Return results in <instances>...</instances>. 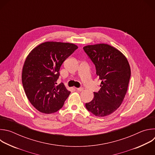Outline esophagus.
<instances>
[{
  "label": "esophagus",
  "instance_id": "obj_1",
  "mask_svg": "<svg viewBox=\"0 0 155 155\" xmlns=\"http://www.w3.org/2000/svg\"><path fill=\"white\" fill-rule=\"evenodd\" d=\"M76 89H77V90L78 91H80V92L83 91V87H78V88H76Z\"/></svg>",
  "mask_w": 155,
  "mask_h": 155
}]
</instances>
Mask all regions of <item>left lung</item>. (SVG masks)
I'll use <instances>...</instances> for the list:
<instances>
[{
  "label": "left lung",
  "instance_id": "1",
  "mask_svg": "<svg viewBox=\"0 0 155 155\" xmlns=\"http://www.w3.org/2000/svg\"><path fill=\"white\" fill-rule=\"evenodd\" d=\"M94 63L96 75L101 80L100 90L85 106L96 117H105L121 105L127 93L130 68L125 56L108 44L100 43L83 47Z\"/></svg>",
  "mask_w": 155,
  "mask_h": 155
}]
</instances>
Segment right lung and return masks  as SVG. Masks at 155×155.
I'll use <instances>...</instances> for the list:
<instances>
[{
    "instance_id": "add662e5",
    "label": "right lung",
    "mask_w": 155,
    "mask_h": 155,
    "mask_svg": "<svg viewBox=\"0 0 155 155\" xmlns=\"http://www.w3.org/2000/svg\"><path fill=\"white\" fill-rule=\"evenodd\" d=\"M78 47L75 44L46 41L27 56L22 72V83L27 97L39 112L46 114L61 108L71 92L61 83L56 85L63 62Z\"/></svg>"
}]
</instances>
